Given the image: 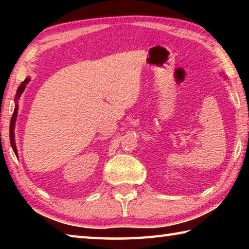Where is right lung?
<instances>
[{
    "mask_svg": "<svg viewBox=\"0 0 249 249\" xmlns=\"http://www.w3.org/2000/svg\"><path fill=\"white\" fill-rule=\"evenodd\" d=\"M29 80H31V79L27 78V79L25 80V81H23V82H22V84H20V86L18 87V92H16V95H15V100L19 99V96L22 95L23 91L25 90V88H26L27 83L29 82ZM18 104H16V105H15L14 113H13V115H12L11 123H10V142H11V146H12V148H13L15 155H18V149H16V145H15V138H14V126H15L16 116H18Z\"/></svg>",
    "mask_w": 249,
    "mask_h": 249,
    "instance_id": "right-lung-1",
    "label": "right lung"
}]
</instances>
